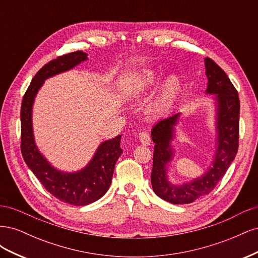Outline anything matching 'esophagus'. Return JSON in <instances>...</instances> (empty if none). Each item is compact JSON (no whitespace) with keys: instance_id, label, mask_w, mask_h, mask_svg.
<instances>
[{"instance_id":"obj_1","label":"esophagus","mask_w":258,"mask_h":258,"mask_svg":"<svg viewBox=\"0 0 258 258\" xmlns=\"http://www.w3.org/2000/svg\"><path fill=\"white\" fill-rule=\"evenodd\" d=\"M139 139H140V142H141L142 145L148 146L151 145V137L148 136L147 132H140L139 134Z\"/></svg>"}]
</instances>
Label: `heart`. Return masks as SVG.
I'll list each match as a JSON object with an SVG mask.
<instances>
[{"instance_id":"heart-1","label":"heart","mask_w":258,"mask_h":258,"mask_svg":"<svg viewBox=\"0 0 258 258\" xmlns=\"http://www.w3.org/2000/svg\"><path fill=\"white\" fill-rule=\"evenodd\" d=\"M163 81V74L157 70H147L137 81L135 92L138 95H150L157 89ZM182 90V80L176 74L168 76L160 87L158 97L153 103L152 110L156 115L167 113L173 106Z\"/></svg>"}]
</instances>
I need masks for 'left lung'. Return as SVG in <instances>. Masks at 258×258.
<instances>
[{
  "label": "left lung",
  "instance_id": "1",
  "mask_svg": "<svg viewBox=\"0 0 258 258\" xmlns=\"http://www.w3.org/2000/svg\"><path fill=\"white\" fill-rule=\"evenodd\" d=\"M208 79L206 95H212L214 106L215 148L211 165L204 174L191 181L175 184L170 181L169 171L175 156L172 142L181 113L159 120L152 129L155 143L151 182L158 197L173 205L191 204L213 190L224 176L238 152L240 101L228 76L215 62L205 59Z\"/></svg>",
  "mask_w": 258,
  "mask_h": 258
}]
</instances>
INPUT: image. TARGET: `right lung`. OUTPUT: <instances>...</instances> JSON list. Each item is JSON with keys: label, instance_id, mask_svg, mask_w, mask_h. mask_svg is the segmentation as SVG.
<instances>
[{"label": "right lung", "instance_id": "add662e5", "mask_svg": "<svg viewBox=\"0 0 258 258\" xmlns=\"http://www.w3.org/2000/svg\"><path fill=\"white\" fill-rule=\"evenodd\" d=\"M88 54L75 51L53 59L36 73L22 99L21 153L27 166L52 196L73 206H86L104 196L110 188L116 161L120 157L121 136L100 143L92 158L84 168L72 171L53 167L35 143L32 111L38 90L46 80L74 69L88 60Z\"/></svg>", "mask_w": 258, "mask_h": 258}]
</instances>
